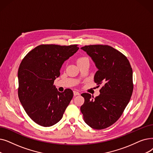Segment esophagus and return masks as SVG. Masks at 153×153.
<instances>
[{
  "label": "esophagus",
  "instance_id": "esophagus-1",
  "mask_svg": "<svg viewBox=\"0 0 153 153\" xmlns=\"http://www.w3.org/2000/svg\"><path fill=\"white\" fill-rule=\"evenodd\" d=\"M79 94H80V93H79V92H77L76 91H74V96H77V95H79Z\"/></svg>",
  "mask_w": 153,
  "mask_h": 153
}]
</instances>
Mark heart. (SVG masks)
<instances>
[{
  "label": "heart",
  "instance_id": "b5f03b06",
  "mask_svg": "<svg viewBox=\"0 0 153 153\" xmlns=\"http://www.w3.org/2000/svg\"><path fill=\"white\" fill-rule=\"evenodd\" d=\"M86 61L89 62V59L88 57H81V58H79L78 59L77 63L82 62H86Z\"/></svg>",
  "mask_w": 153,
  "mask_h": 153
}]
</instances>
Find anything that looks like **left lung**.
<instances>
[{
    "label": "left lung",
    "instance_id": "left-lung-1",
    "mask_svg": "<svg viewBox=\"0 0 153 153\" xmlns=\"http://www.w3.org/2000/svg\"><path fill=\"white\" fill-rule=\"evenodd\" d=\"M90 56L97 71L94 82L102 84L96 97L83 93L81 107L84 122L95 129H103L116 123L129 103L133 91L132 70L124 55L106 45H85L81 48Z\"/></svg>",
    "mask_w": 153,
    "mask_h": 153
}]
</instances>
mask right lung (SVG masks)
Wrapping results in <instances>:
<instances>
[{"instance_id":"right-lung-1","label":"right lung","mask_w":153,"mask_h":153,"mask_svg":"<svg viewBox=\"0 0 153 153\" xmlns=\"http://www.w3.org/2000/svg\"><path fill=\"white\" fill-rule=\"evenodd\" d=\"M77 45L42 44L30 51L18 70V96L26 113L37 124L50 127L61 120L73 97L70 89L60 92L54 84L64 62Z\"/></svg>"}]
</instances>
